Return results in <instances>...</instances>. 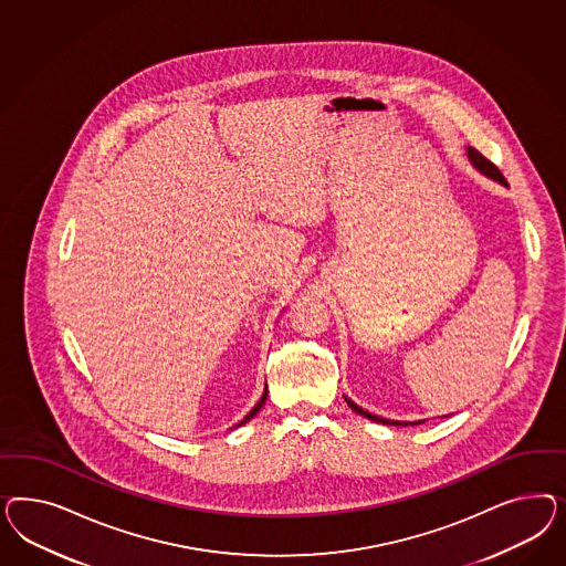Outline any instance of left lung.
<instances>
[{"label": "left lung", "mask_w": 566, "mask_h": 566, "mask_svg": "<svg viewBox=\"0 0 566 566\" xmlns=\"http://www.w3.org/2000/svg\"><path fill=\"white\" fill-rule=\"evenodd\" d=\"M467 154H469V159H471V164L481 171V174H485V176H490V178H494L497 180L500 185H509L506 182V178L502 176V171L497 170L496 166L488 159V157H483V155L478 151V149H473V147H469L467 149ZM346 402H348V407L353 409L355 412H359L363 417H367V419H371V421H376V423H386V426H409V423H405V421H390V419H381V417H377V415H371V412L363 411L359 405H355L353 400H348L346 398ZM417 423H423V421H417ZM415 423V426H417Z\"/></svg>", "instance_id": "8db88e82"}]
</instances>
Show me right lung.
<instances>
[{"mask_svg": "<svg viewBox=\"0 0 566 566\" xmlns=\"http://www.w3.org/2000/svg\"><path fill=\"white\" fill-rule=\"evenodd\" d=\"M265 398H268V388H265V392H263V396H261V398H259L258 405H255V407H253V411L249 412V415H247V417H244V419H242V421H240V423H237V426H234V428H239V426H242V423H247V421H249V419H253V417H255V415H258L259 409H261V407H263V405H265Z\"/></svg>", "mask_w": 566, "mask_h": 566, "instance_id": "add662e5", "label": "right lung"}]
</instances>
